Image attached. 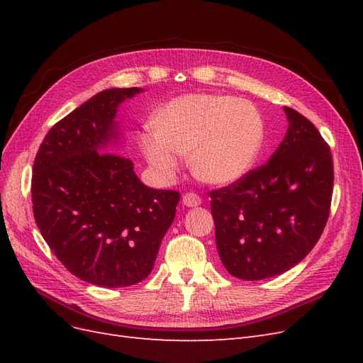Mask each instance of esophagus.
I'll list each match as a JSON object with an SVG mask.
<instances>
[{
  "mask_svg": "<svg viewBox=\"0 0 363 363\" xmlns=\"http://www.w3.org/2000/svg\"><path fill=\"white\" fill-rule=\"evenodd\" d=\"M182 203H183V206H186V207H196V206L201 204V199H200V196L196 195V194L189 192V194H184V195H183Z\"/></svg>",
  "mask_w": 363,
  "mask_h": 363,
  "instance_id": "esophagus-1",
  "label": "esophagus"
}]
</instances>
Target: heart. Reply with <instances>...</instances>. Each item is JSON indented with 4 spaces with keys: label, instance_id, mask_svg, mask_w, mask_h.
<instances>
[{
    "label": "heart",
    "instance_id": "obj_1",
    "mask_svg": "<svg viewBox=\"0 0 363 363\" xmlns=\"http://www.w3.org/2000/svg\"><path fill=\"white\" fill-rule=\"evenodd\" d=\"M142 127L138 144L159 179L169 182L191 152L200 180L228 186L244 179L260 155L265 125L257 108L230 95L188 94Z\"/></svg>",
    "mask_w": 363,
    "mask_h": 363
}]
</instances>
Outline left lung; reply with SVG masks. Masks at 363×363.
Returning <instances> with one entry per match:
<instances>
[{"instance_id": "obj_1", "label": "left lung", "mask_w": 363, "mask_h": 363, "mask_svg": "<svg viewBox=\"0 0 363 363\" xmlns=\"http://www.w3.org/2000/svg\"><path fill=\"white\" fill-rule=\"evenodd\" d=\"M283 111L289 127L269 162L211 192L218 255L240 280L269 279L298 265L330 211V148L309 119L291 107Z\"/></svg>"}]
</instances>
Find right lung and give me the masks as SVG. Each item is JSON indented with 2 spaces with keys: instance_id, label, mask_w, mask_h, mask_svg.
<instances>
[{
  "instance_id": "right-lung-1",
  "label": "right lung",
  "mask_w": 363,
  "mask_h": 363,
  "mask_svg": "<svg viewBox=\"0 0 363 363\" xmlns=\"http://www.w3.org/2000/svg\"><path fill=\"white\" fill-rule=\"evenodd\" d=\"M142 87L106 89L77 107L43 139L33 167V213L65 268L101 288L131 286L155 267L180 194L152 189L124 144L119 106Z\"/></svg>"
}]
</instances>
